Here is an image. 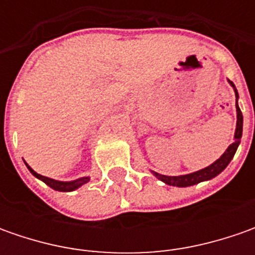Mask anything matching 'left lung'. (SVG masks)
<instances>
[{
    "instance_id": "obj_1",
    "label": "left lung",
    "mask_w": 255,
    "mask_h": 255,
    "mask_svg": "<svg viewBox=\"0 0 255 255\" xmlns=\"http://www.w3.org/2000/svg\"><path fill=\"white\" fill-rule=\"evenodd\" d=\"M229 84L231 85V88L234 89L236 93V111H237V123H236V132H234V142L231 143L230 146L226 149V152L221 154L220 157L214 163H211L210 166L201 169V170L193 171L189 174H180V176H164L160 173L153 171L154 177H157L159 180L169 184V186H176V187H189V186H194L199 184L201 181H207L214 179L216 176H219L221 171L224 170L229 163L231 162V159L234 157V154L237 152V147L241 142V136H243V113H241L240 108H239V92L236 89L234 84L229 81Z\"/></svg>"
}]
</instances>
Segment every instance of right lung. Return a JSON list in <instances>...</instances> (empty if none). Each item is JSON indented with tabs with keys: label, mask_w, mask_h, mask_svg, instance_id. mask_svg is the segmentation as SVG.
<instances>
[{
	"label": "right lung",
	"mask_w": 255,
	"mask_h": 255,
	"mask_svg": "<svg viewBox=\"0 0 255 255\" xmlns=\"http://www.w3.org/2000/svg\"><path fill=\"white\" fill-rule=\"evenodd\" d=\"M25 164H26V163H25ZM26 167H28V170L31 171L36 179L42 180L46 186H49L51 189H54V190L56 191H74L91 180V177H89V176H86V177H79V179H76V180H71V181L55 180V179H51V177H45V176H42V174H38V173H36L32 167H29L28 164H26Z\"/></svg>",
	"instance_id": "right-lung-1"
}]
</instances>
